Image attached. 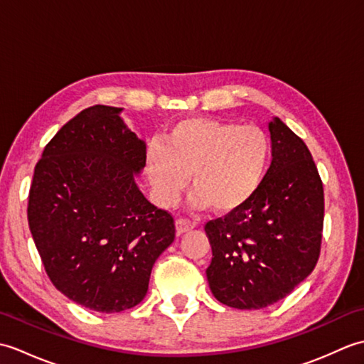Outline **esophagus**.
I'll return each mask as SVG.
<instances>
[{
  "label": "esophagus",
  "instance_id": "34e87169",
  "mask_svg": "<svg viewBox=\"0 0 364 364\" xmlns=\"http://www.w3.org/2000/svg\"><path fill=\"white\" fill-rule=\"evenodd\" d=\"M175 225H176V233L183 235V233H186V231H191L192 228H194L196 223L188 220V219H176Z\"/></svg>",
  "mask_w": 364,
  "mask_h": 364
}]
</instances>
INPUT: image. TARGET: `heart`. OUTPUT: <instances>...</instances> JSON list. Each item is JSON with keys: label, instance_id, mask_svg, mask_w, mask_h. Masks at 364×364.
Wrapping results in <instances>:
<instances>
[{"label": "heart", "instance_id": "1", "mask_svg": "<svg viewBox=\"0 0 364 364\" xmlns=\"http://www.w3.org/2000/svg\"><path fill=\"white\" fill-rule=\"evenodd\" d=\"M270 158L272 144L258 127L189 119L168 131L164 145L150 144L145 168L161 205H175L191 175V203L227 214L249 203L259 191Z\"/></svg>", "mask_w": 364, "mask_h": 364}]
</instances>
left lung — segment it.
<instances>
[{
	"label": "left lung",
	"mask_w": 364,
	"mask_h": 364,
	"mask_svg": "<svg viewBox=\"0 0 364 364\" xmlns=\"http://www.w3.org/2000/svg\"><path fill=\"white\" fill-rule=\"evenodd\" d=\"M272 164L249 203L205 225L211 292L237 310L284 299L313 272L323 228V188L308 146L280 119L269 123Z\"/></svg>",
	"instance_id": "left-lung-1"
}]
</instances>
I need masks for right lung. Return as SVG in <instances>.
<instances>
[{
	"label": "right lung",
	"mask_w": 364,
	"mask_h": 364,
	"mask_svg": "<svg viewBox=\"0 0 364 364\" xmlns=\"http://www.w3.org/2000/svg\"><path fill=\"white\" fill-rule=\"evenodd\" d=\"M120 111L95 105L67 122L36 164L28 200L46 275L64 296L100 313L141 304L154 261L175 239L172 214L134 181L146 146Z\"/></svg>",
	"instance_id": "add662e5"
}]
</instances>
